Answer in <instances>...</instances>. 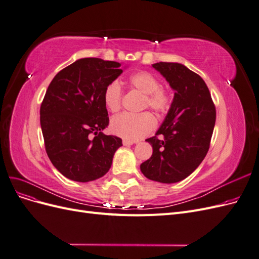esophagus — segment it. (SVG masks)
<instances>
[{"instance_id": "34e87169", "label": "esophagus", "mask_w": 259, "mask_h": 259, "mask_svg": "<svg viewBox=\"0 0 259 259\" xmlns=\"http://www.w3.org/2000/svg\"><path fill=\"white\" fill-rule=\"evenodd\" d=\"M133 144H135V142H132V140H127V139H123V145L124 146H131Z\"/></svg>"}]
</instances>
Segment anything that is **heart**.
Listing matches in <instances>:
<instances>
[{
	"instance_id": "b5f03b06",
	"label": "heart",
	"mask_w": 259,
	"mask_h": 259,
	"mask_svg": "<svg viewBox=\"0 0 259 259\" xmlns=\"http://www.w3.org/2000/svg\"><path fill=\"white\" fill-rule=\"evenodd\" d=\"M132 88L145 94L143 109L149 108L156 113H165L170 108V92L160 86L159 79L153 73L138 71L130 76ZM104 101L107 109L111 112H117L122 104V89L117 81L109 83L104 92ZM156 125L155 119L149 112L139 114L123 113L113 117L110 127L113 134L124 139L136 142L151 133Z\"/></svg>"
}]
</instances>
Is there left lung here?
Masks as SVG:
<instances>
[{
	"mask_svg": "<svg viewBox=\"0 0 259 259\" xmlns=\"http://www.w3.org/2000/svg\"><path fill=\"white\" fill-rule=\"evenodd\" d=\"M152 67L175 91L173 103L159 131L148 138L153 152L140 164L149 179L174 184L189 176L204 160L216 121V109L202 77L177 62Z\"/></svg>",
	"mask_w": 259,
	"mask_h": 259,
	"instance_id": "obj_1",
	"label": "left lung"
}]
</instances>
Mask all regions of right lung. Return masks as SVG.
I'll return each instance as SVG.
<instances>
[{"mask_svg": "<svg viewBox=\"0 0 259 259\" xmlns=\"http://www.w3.org/2000/svg\"><path fill=\"white\" fill-rule=\"evenodd\" d=\"M121 65L82 58L55 75L45 93L40 122L45 150L65 177L88 183L110 169L122 139L105 135L109 125L106 86L122 73Z\"/></svg>", "mask_w": 259, "mask_h": 259, "instance_id": "add662e5", "label": "right lung"}]
</instances>
